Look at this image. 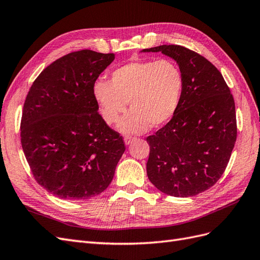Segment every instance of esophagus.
<instances>
[{"label": "esophagus", "instance_id": "esophagus-1", "mask_svg": "<svg viewBox=\"0 0 260 260\" xmlns=\"http://www.w3.org/2000/svg\"><path fill=\"white\" fill-rule=\"evenodd\" d=\"M135 140H136L135 138L129 137V136H127V137H124V138H123V141H124V144H125V145H129V144H131Z\"/></svg>", "mask_w": 260, "mask_h": 260}]
</instances>
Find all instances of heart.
Segmentation results:
<instances>
[{
	"instance_id": "heart-1",
	"label": "heart",
	"mask_w": 260,
	"mask_h": 260,
	"mask_svg": "<svg viewBox=\"0 0 260 260\" xmlns=\"http://www.w3.org/2000/svg\"><path fill=\"white\" fill-rule=\"evenodd\" d=\"M184 90V78L170 59L133 60L115 69L109 81L93 85V96L103 119L119 120L130 102L131 111L118 123L123 135H141L151 125L167 123L177 113Z\"/></svg>"
}]
</instances>
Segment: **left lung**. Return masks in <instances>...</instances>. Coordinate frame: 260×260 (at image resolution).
<instances>
[{
    "label": "left lung",
    "instance_id": "obj_1",
    "mask_svg": "<svg viewBox=\"0 0 260 260\" xmlns=\"http://www.w3.org/2000/svg\"><path fill=\"white\" fill-rule=\"evenodd\" d=\"M184 78L182 100L171 120L146 138L149 181L162 193L188 198L220 179L237 141L235 104L221 73L202 55L181 45H159Z\"/></svg>",
    "mask_w": 260,
    "mask_h": 260
}]
</instances>
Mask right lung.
I'll use <instances>...</instances> for the list:
<instances>
[{
  "instance_id": "right-lung-1",
  "label": "right lung",
  "mask_w": 260,
  "mask_h": 260,
  "mask_svg": "<svg viewBox=\"0 0 260 260\" xmlns=\"http://www.w3.org/2000/svg\"><path fill=\"white\" fill-rule=\"evenodd\" d=\"M115 54L69 53L39 75L28 92L21 146L37 182L64 200H89L111 184L125 146L98 113L93 85Z\"/></svg>"
}]
</instances>
